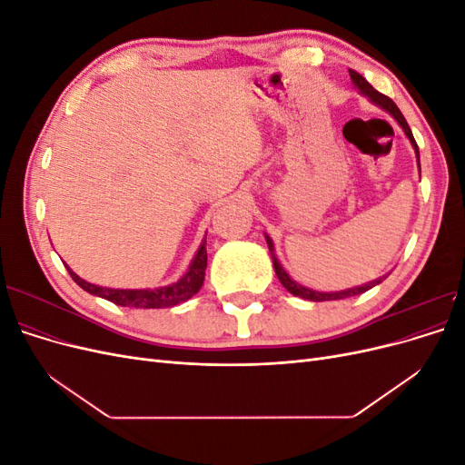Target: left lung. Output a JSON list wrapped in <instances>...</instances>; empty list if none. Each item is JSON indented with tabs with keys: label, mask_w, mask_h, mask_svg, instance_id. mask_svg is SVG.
<instances>
[{
	"label": "left lung",
	"mask_w": 465,
	"mask_h": 465,
	"mask_svg": "<svg viewBox=\"0 0 465 465\" xmlns=\"http://www.w3.org/2000/svg\"><path fill=\"white\" fill-rule=\"evenodd\" d=\"M349 75H351V79H353L357 89H359L362 94H367L374 104H378L380 108H384L386 112H390V114H391L393 118L398 120V124L403 128L405 135L410 137V142H411V145H413V149H415V153H417V157H419V147H417V143H415V137H413V134H411V130H410V125H407L403 114L400 112V108L396 106V103H393L390 96H386V94H382V93H378L367 79H364L361 74L353 72V69H349ZM419 168H420V164H419ZM265 241H267V246H270L273 267H275V273H277V277H279V281H281V285H283L289 292H292L294 297H301V299H306V301H314V302L347 299V297H355V294H361V292H364V291L372 289L374 285L380 283V281H382V277H380V279L371 281V283H367V285H361V287H355V289H347V291H340V292H318V291H312V289H306V287H302V285H299V283H294V281L287 275V272L283 270V267H281L279 260H277L275 254H273V242L270 241V236H265Z\"/></svg>",
	"instance_id": "obj_1"
}]
</instances>
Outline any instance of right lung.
I'll list each match as a JSON object with an SVG mask.
<instances>
[{"label":"right lung","mask_w":465,"mask_h":465,"mask_svg":"<svg viewBox=\"0 0 465 465\" xmlns=\"http://www.w3.org/2000/svg\"><path fill=\"white\" fill-rule=\"evenodd\" d=\"M205 267H207V250L205 242L200 246L198 254H195L188 273L173 285L159 287V289H108V287H96L93 283L83 281L77 273H74L67 267L69 275L75 281V283L91 294L96 297L106 299L118 306H134V308H166L174 306L178 302H184L192 299L195 292H198L203 285L205 277Z\"/></svg>","instance_id":"obj_1"}]
</instances>
